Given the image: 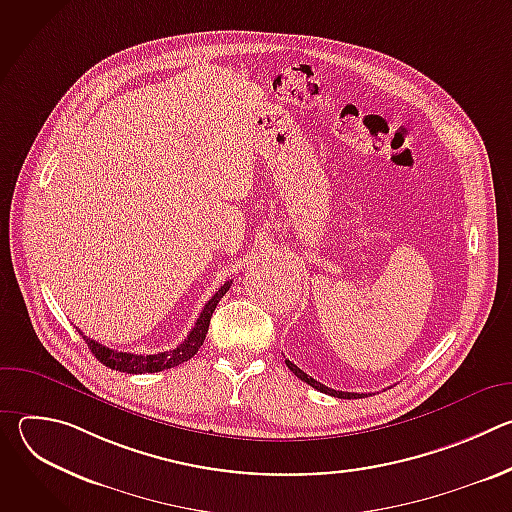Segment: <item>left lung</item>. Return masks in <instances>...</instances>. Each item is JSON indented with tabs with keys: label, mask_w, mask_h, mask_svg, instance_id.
Returning <instances> with one entry per match:
<instances>
[{
	"label": "left lung",
	"mask_w": 512,
	"mask_h": 512,
	"mask_svg": "<svg viewBox=\"0 0 512 512\" xmlns=\"http://www.w3.org/2000/svg\"><path fill=\"white\" fill-rule=\"evenodd\" d=\"M285 364H287V369L291 371V373H294L298 379H302L304 383H308L310 387H314V389H318L320 393H326V395H332V397H338V399H350V397H362V395H358V393H344V391H334V389H330V387H326V385H322V383H318L316 379H312V377H308L302 369H298L296 367V364L294 362H291V360H287L285 358Z\"/></svg>",
	"instance_id": "1"
}]
</instances>
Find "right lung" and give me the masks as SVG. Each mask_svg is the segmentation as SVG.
Segmentation results:
<instances>
[{
	"mask_svg": "<svg viewBox=\"0 0 512 512\" xmlns=\"http://www.w3.org/2000/svg\"><path fill=\"white\" fill-rule=\"evenodd\" d=\"M233 281L223 283L218 287L216 294L208 300V304L204 306V310L200 312L194 328L190 330V334L184 338V342L180 346H176L174 350H166V352H158V354H133V352H119L113 348H107L95 340H91L89 336L83 334L87 346L91 348V352L97 356L99 362H103L105 367L113 369V371H121V373H129V375H141V373H160L166 369H174L178 364L190 360L198 348L202 346L206 332H208V324H210V316L214 312V308L221 302V298L227 294L229 287Z\"/></svg>",
	"mask_w": 512,
	"mask_h": 512,
	"instance_id": "1",
	"label": "right lung"
}]
</instances>
